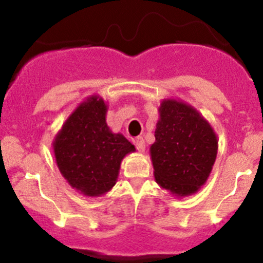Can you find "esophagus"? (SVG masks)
<instances>
[{
	"instance_id": "1",
	"label": "esophagus",
	"mask_w": 263,
	"mask_h": 263,
	"mask_svg": "<svg viewBox=\"0 0 263 263\" xmlns=\"http://www.w3.org/2000/svg\"><path fill=\"white\" fill-rule=\"evenodd\" d=\"M135 146L137 148L138 152L143 153L144 149H146V143H144V140L142 137H137L135 140Z\"/></svg>"
}]
</instances>
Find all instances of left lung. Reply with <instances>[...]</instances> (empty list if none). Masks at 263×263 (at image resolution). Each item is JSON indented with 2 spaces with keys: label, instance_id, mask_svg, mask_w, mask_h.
<instances>
[{
  "label": "left lung",
  "instance_id": "obj_1",
  "mask_svg": "<svg viewBox=\"0 0 263 263\" xmlns=\"http://www.w3.org/2000/svg\"><path fill=\"white\" fill-rule=\"evenodd\" d=\"M158 112L149 148L156 182L176 197H189L210 176L218 137L203 115L182 100L164 99Z\"/></svg>",
  "mask_w": 263,
  "mask_h": 263
}]
</instances>
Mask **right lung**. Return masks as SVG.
Segmentation results:
<instances>
[{
  "label": "right lung",
  "instance_id": "1",
  "mask_svg": "<svg viewBox=\"0 0 263 263\" xmlns=\"http://www.w3.org/2000/svg\"><path fill=\"white\" fill-rule=\"evenodd\" d=\"M106 114L104 99L89 96L66 119L53 141L60 173L71 188L86 197H100L112 189L122 159L136 151L122 134L111 131Z\"/></svg>",
  "mask_w": 263,
  "mask_h": 263
}]
</instances>
